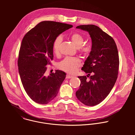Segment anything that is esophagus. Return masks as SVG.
<instances>
[{
	"label": "esophagus",
	"instance_id": "obj_1",
	"mask_svg": "<svg viewBox=\"0 0 135 135\" xmlns=\"http://www.w3.org/2000/svg\"><path fill=\"white\" fill-rule=\"evenodd\" d=\"M73 77V76H71V75H66V78H67V79H69V78H72V77Z\"/></svg>",
	"mask_w": 135,
	"mask_h": 135
}]
</instances>
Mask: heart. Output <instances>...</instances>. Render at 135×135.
Listing matches in <instances>:
<instances>
[{
  "label": "heart",
  "mask_w": 135,
  "mask_h": 135,
  "mask_svg": "<svg viewBox=\"0 0 135 135\" xmlns=\"http://www.w3.org/2000/svg\"><path fill=\"white\" fill-rule=\"evenodd\" d=\"M71 37L74 45L78 49L81 54L85 57H88L91 51V45L89 44L83 45L84 39L78 33H74L72 34ZM62 41V37L61 36H58L54 41L53 50L56 55H58L59 53V48ZM80 65V61L79 59L71 57H66L58 64V67L60 69L70 74L75 73Z\"/></svg>",
  "instance_id": "b5f03b06"
}]
</instances>
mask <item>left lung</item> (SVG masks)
<instances>
[{"mask_svg":"<svg viewBox=\"0 0 135 135\" xmlns=\"http://www.w3.org/2000/svg\"><path fill=\"white\" fill-rule=\"evenodd\" d=\"M76 28L88 32L92 46L81 68L89 79L78 77L81 83L76 96L85 105L94 106L108 96L115 83L119 68L118 50L113 38L96 25H81Z\"/></svg>","mask_w":135,"mask_h":135,"instance_id":"1","label":"left lung"}]
</instances>
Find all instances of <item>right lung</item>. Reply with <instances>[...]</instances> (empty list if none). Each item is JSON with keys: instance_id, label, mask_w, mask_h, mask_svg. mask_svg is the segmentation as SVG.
Masks as SVG:
<instances>
[{"instance_id": "add662e5", "label": "right lung", "mask_w": 135, "mask_h": 135, "mask_svg": "<svg viewBox=\"0 0 135 135\" xmlns=\"http://www.w3.org/2000/svg\"><path fill=\"white\" fill-rule=\"evenodd\" d=\"M72 25L54 21H42L29 31L22 39L18 65L23 86L27 95L39 104H47L58 94L66 77L56 70L46 75L47 64L53 60V43Z\"/></svg>"}]
</instances>
